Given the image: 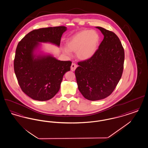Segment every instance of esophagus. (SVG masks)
<instances>
[{
  "label": "esophagus",
  "mask_w": 148,
  "mask_h": 148,
  "mask_svg": "<svg viewBox=\"0 0 148 148\" xmlns=\"http://www.w3.org/2000/svg\"><path fill=\"white\" fill-rule=\"evenodd\" d=\"M77 68V65L75 64L72 63L71 65V71H74Z\"/></svg>",
  "instance_id": "esophagus-1"
}]
</instances>
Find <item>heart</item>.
<instances>
[{
    "label": "heart",
    "mask_w": 148,
    "mask_h": 148,
    "mask_svg": "<svg viewBox=\"0 0 148 148\" xmlns=\"http://www.w3.org/2000/svg\"><path fill=\"white\" fill-rule=\"evenodd\" d=\"M100 35L95 30H82L73 35L66 42L67 48L64 52L70 54L71 51L76 53L77 58L87 60L92 58L97 52L100 42Z\"/></svg>",
    "instance_id": "heart-1"
}]
</instances>
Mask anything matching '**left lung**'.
Listing matches in <instances>:
<instances>
[{"label":"left lung","mask_w":148,"mask_h":148,"mask_svg":"<svg viewBox=\"0 0 148 148\" xmlns=\"http://www.w3.org/2000/svg\"><path fill=\"white\" fill-rule=\"evenodd\" d=\"M104 35L95 55L79 62L75 71L78 89L85 98L95 101L106 98L115 89L121 77L124 50L118 36L97 27Z\"/></svg>","instance_id":"left-lung-1"}]
</instances>
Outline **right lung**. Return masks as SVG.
Masks as SVG:
<instances>
[{"label":"right lung","mask_w":148,"mask_h":148,"mask_svg":"<svg viewBox=\"0 0 148 148\" xmlns=\"http://www.w3.org/2000/svg\"><path fill=\"white\" fill-rule=\"evenodd\" d=\"M67 28L63 26L34 30L18 43L14 61L16 77L22 91L30 98L46 101L59 92L71 61H60L40 49L42 42L60 46Z\"/></svg>","instance_id":"add662e5"}]
</instances>
